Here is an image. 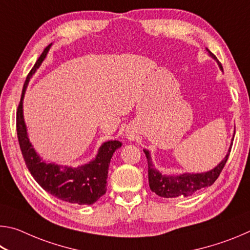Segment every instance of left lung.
I'll return each instance as SVG.
<instances>
[{"mask_svg":"<svg viewBox=\"0 0 250 250\" xmlns=\"http://www.w3.org/2000/svg\"><path fill=\"white\" fill-rule=\"evenodd\" d=\"M208 50V49H207ZM209 55L215 58V55L211 54L208 50ZM219 68L223 70L221 62H218ZM234 140V139H232ZM231 150V145L229 146L227 154L223 159L221 163L213 170L205 173H184L181 175H162L161 173L153 167L152 164L151 156L147 150H143L146 153L147 161V174H149V185L152 192H154L156 195L164 198H173L177 196H191L198 189L203 188H207L214 183L217 180V177L221 174L222 170L225 167Z\"/></svg>","mask_w":250,"mask_h":250,"instance_id":"8db88e82","label":"left lung"}]
</instances>
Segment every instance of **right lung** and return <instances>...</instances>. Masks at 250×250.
Returning <instances> with one entry per match:
<instances>
[{"label":"right lung","mask_w":250,"mask_h":250,"mask_svg":"<svg viewBox=\"0 0 250 250\" xmlns=\"http://www.w3.org/2000/svg\"><path fill=\"white\" fill-rule=\"evenodd\" d=\"M50 45L42 53L24 83L22 97L16 112V130H18L20 147L28 171L46 192L71 204L91 205L107 191L110 160L118 147L122 146V143L117 140L104 142L99 147L95 160L78 167L46 163L36 153L27 137L26 125L23 117V98L29 79L45 59Z\"/></svg>","instance_id":"obj_1"}]
</instances>
